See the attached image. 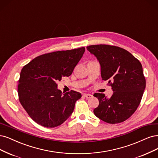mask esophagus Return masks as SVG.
<instances>
[{"label":"esophagus","instance_id":"obj_1","mask_svg":"<svg viewBox=\"0 0 158 158\" xmlns=\"http://www.w3.org/2000/svg\"><path fill=\"white\" fill-rule=\"evenodd\" d=\"M84 96L87 98V99H89V98H91L92 97H93V95H91V94H84Z\"/></svg>","mask_w":158,"mask_h":158}]
</instances>
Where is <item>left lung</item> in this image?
<instances>
[{
    "mask_svg": "<svg viewBox=\"0 0 158 158\" xmlns=\"http://www.w3.org/2000/svg\"><path fill=\"white\" fill-rule=\"evenodd\" d=\"M101 64L103 80H108L114 91L106 97L95 93L99 104L94 112L106 123L114 124L126 121L137 110L142 99L146 80L142 64L131 53L115 46L91 45L87 47Z\"/></svg>",
    "mask_w": 158,
    "mask_h": 158,
    "instance_id": "left-lung-1",
    "label": "left lung"
}]
</instances>
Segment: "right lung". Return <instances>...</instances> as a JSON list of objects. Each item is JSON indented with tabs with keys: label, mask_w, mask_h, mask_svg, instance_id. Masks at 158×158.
Listing matches in <instances>:
<instances>
[{
	"label": "right lung",
	"mask_w": 158,
	"mask_h": 158,
	"mask_svg": "<svg viewBox=\"0 0 158 158\" xmlns=\"http://www.w3.org/2000/svg\"><path fill=\"white\" fill-rule=\"evenodd\" d=\"M85 48L43 54L23 67L18 93L19 102L29 116L46 127L60 126L71 115L79 92L63 94L57 81L69 77L82 57Z\"/></svg>",
	"instance_id": "1"
}]
</instances>
